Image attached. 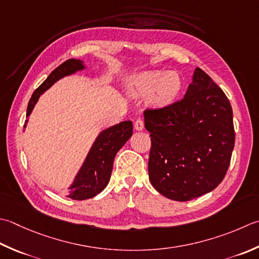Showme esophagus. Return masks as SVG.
I'll return each mask as SVG.
<instances>
[{"instance_id":"1","label":"esophagus","mask_w":259,"mask_h":259,"mask_svg":"<svg viewBox=\"0 0 259 259\" xmlns=\"http://www.w3.org/2000/svg\"><path fill=\"white\" fill-rule=\"evenodd\" d=\"M144 128H145L144 120L143 119H137L135 121V129L138 130V131H141V130H144Z\"/></svg>"}]
</instances>
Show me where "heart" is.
<instances>
[{
	"label": "heart",
	"instance_id": "obj_1",
	"mask_svg": "<svg viewBox=\"0 0 259 259\" xmlns=\"http://www.w3.org/2000/svg\"><path fill=\"white\" fill-rule=\"evenodd\" d=\"M181 86V77L177 73L149 70L131 77L126 82L125 90L130 98H144L148 95L151 105L166 106L175 100Z\"/></svg>",
	"mask_w": 259,
	"mask_h": 259
}]
</instances>
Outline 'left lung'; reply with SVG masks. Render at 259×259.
I'll return each instance as SVG.
<instances>
[{
    "label": "left lung",
    "instance_id": "1",
    "mask_svg": "<svg viewBox=\"0 0 259 259\" xmlns=\"http://www.w3.org/2000/svg\"><path fill=\"white\" fill-rule=\"evenodd\" d=\"M151 185L174 201L209 193L225 179L235 147L229 100L201 68L181 101L144 112Z\"/></svg>",
    "mask_w": 259,
    "mask_h": 259
}]
</instances>
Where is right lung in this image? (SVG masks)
I'll return each mask as SVG.
<instances>
[{
  "instance_id": "obj_1",
  "label": "right lung",
  "mask_w": 259,
  "mask_h": 259,
  "mask_svg": "<svg viewBox=\"0 0 259 259\" xmlns=\"http://www.w3.org/2000/svg\"><path fill=\"white\" fill-rule=\"evenodd\" d=\"M84 68L85 66L82 60L68 59L54 69L47 79L33 92L28 103L27 118L32 112L35 103L38 102L40 95L45 91H47L58 79ZM27 122L28 120L25 121V124ZM131 136H133V122L131 121H122L119 124H114L103 130L95 139L73 184L69 186L70 193L68 194V197L80 201L91 199L102 192L110 181L116 153L129 140Z\"/></svg>"
}]
</instances>
